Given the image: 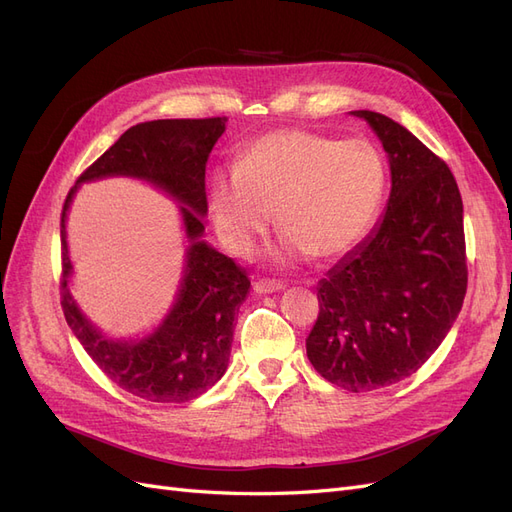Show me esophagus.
Returning <instances> with one entry per match:
<instances>
[{
	"label": "esophagus",
	"mask_w": 512,
	"mask_h": 512,
	"mask_svg": "<svg viewBox=\"0 0 512 512\" xmlns=\"http://www.w3.org/2000/svg\"><path fill=\"white\" fill-rule=\"evenodd\" d=\"M282 288H284L282 282H277V280H265V277H262V280H256V282H254V290H256L258 294H269V292H277V290H282Z\"/></svg>",
	"instance_id": "obj_1"
}]
</instances>
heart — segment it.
Returning <instances> with one entry per match:
<instances>
[{
	"instance_id": "heart-1",
	"label": "heart",
	"mask_w": 512,
	"mask_h": 512,
	"mask_svg": "<svg viewBox=\"0 0 512 512\" xmlns=\"http://www.w3.org/2000/svg\"><path fill=\"white\" fill-rule=\"evenodd\" d=\"M386 190L380 153L359 138L277 130L247 145L209 188L215 232L230 252L254 254L275 222L288 256L333 258L374 224Z\"/></svg>"
}]
</instances>
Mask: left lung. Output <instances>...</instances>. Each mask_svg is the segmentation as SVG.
Instances as JSON below:
<instances>
[{
  "instance_id": "8db88e82",
  "label": "left lung",
  "mask_w": 512,
  "mask_h": 512,
  "mask_svg": "<svg viewBox=\"0 0 512 512\" xmlns=\"http://www.w3.org/2000/svg\"><path fill=\"white\" fill-rule=\"evenodd\" d=\"M354 115L389 153L391 198L376 230L318 284L305 346L324 380L363 393L412 376L438 350L466 297L468 256L448 164L386 115Z\"/></svg>"
}]
</instances>
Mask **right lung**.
I'll list each match as a JSON object with an SVG mask.
<instances>
[{
	"label": "right lung",
	"mask_w": 512,
	"mask_h": 512,
	"mask_svg": "<svg viewBox=\"0 0 512 512\" xmlns=\"http://www.w3.org/2000/svg\"><path fill=\"white\" fill-rule=\"evenodd\" d=\"M226 128V117L158 119L132 126L119 141L87 166L83 180L130 174L166 189L184 205L182 214L193 245L174 312L163 327L141 343L102 338L78 312L67 292L71 270L61 209V309L68 327L104 374L119 389L158 404H183L218 382L228 367L232 331L239 305L250 290V277L235 260L215 252L203 237L207 213L205 166Z\"/></svg>",
	"instance_id": "right-lung-1"
}]
</instances>
